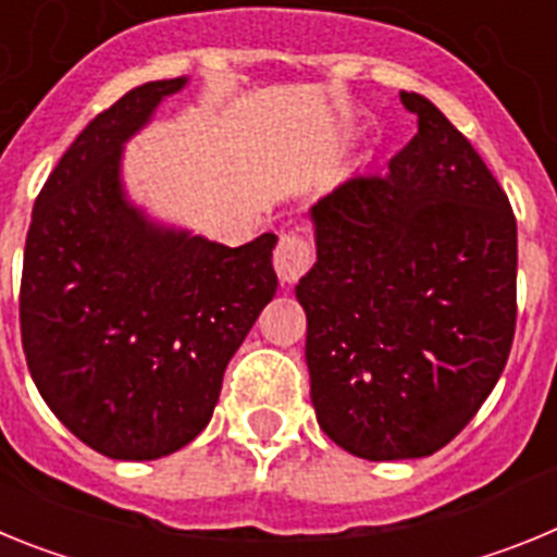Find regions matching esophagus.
<instances>
[{
	"label": "esophagus",
	"mask_w": 557,
	"mask_h": 557,
	"mask_svg": "<svg viewBox=\"0 0 557 557\" xmlns=\"http://www.w3.org/2000/svg\"><path fill=\"white\" fill-rule=\"evenodd\" d=\"M312 264V248L304 239L301 234H282L278 239V248L273 253V268L278 282L282 284H295Z\"/></svg>",
	"instance_id": "esophagus-1"
}]
</instances>
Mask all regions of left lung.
Wrapping results in <instances>:
<instances>
[{
	"label": "left lung",
	"instance_id": "left-lung-1",
	"mask_svg": "<svg viewBox=\"0 0 557 557\" xmlns=\"http://www.w3.org/2000/svg\"><path fill=\"white\" fill-rule=\"evenodd\" d=\"M387 172L309 206L307 312L318 424L362 460L446 446L499 382L516 329V218L471 141L424 95Z\"/></svg>",
	"mask_w": 557,
	"mask_h": 557
}]
</instances>
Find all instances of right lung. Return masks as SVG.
Instances as JSON below:
<instances>
[{
  "mask_svg": "<svg viewBox=\"0 0 557 557\" xmlns=\"http://www.w3.org/2000/svg\"><path fill=\"white\" fill-rule=\"evenodd\" d=\"M189 77L131 88L44 184L22 270V346L47 407L113 460H159L206 430L223 373L275 295V234L239 248L147 214L125 145Z\"/></svg>",
  "mask_w": 557,
  "mask_h": 557,
  "instance_id": "1",
  "label": "right lung"
}]
</instances>
